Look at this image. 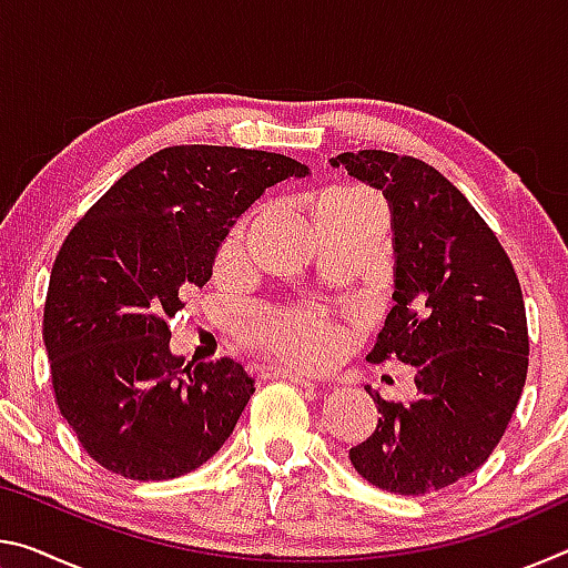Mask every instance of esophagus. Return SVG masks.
Wrapping results in <instances>:
<instances>
[{
	"instance_id": "obj_1",
	"label": "esophagus",
	"mask_w": 568,
	"mask_h": 568,
	"mask_svg": "<svg viewBox=\"0 0 568 568\" xmlns=\"http://www.w3.org/2000/svg\"><path fill=\"white\" fill-rule=\"evenodd\" d=\"M271 376H281V378H287V381H293V383H297V386H303V388H318V381L315 378H311V376H303V373H297V371H273Z\"/></svg>"
}]
</instances>
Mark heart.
Wrapping results in <instances>:
<instances>
[{"label":"heart","instance_id":"obj_1","mask_svg":"<svg viewBox=\"0 0 568 568\" xmlns=\"http://www.w3.org/2000/svg\"><path fill=\"white\" fill-rule=\"evenodd\" d=\"M368 190L361 187H335L325 192L323 200H371ZM243 245V227H235L220 247V263H230ZM247 338L257 348L287 358L301 365H321L338 351L343 333L321 307L305 311H265L255 315L247 328Z\"/></svg>","mask_w":568,"mask_h":568}]
</instances>
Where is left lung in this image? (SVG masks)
<instances>
[{
  "label": "left lung",
  "instance_id": "left-lung-1",
  "mask_svg": "<svg viewBox=\"0 0 568 568\" xmlns=\"http://www.w3.org/2000/svg\"><path fill=\"white\" fill-rule=\"evenodd\" d=\"M381 187L393 213L396 291L371 363L416 365L418 398L378 403L351 464L383 491L423 496L474 474L506 434L528 371L521 285L494 230L423 160L383 150L333 158Z\"/></svg>",
  "mask_w": 568,
  "mask_h": 568
}]
</instances>
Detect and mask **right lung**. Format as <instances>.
<instances>
[{
  "label": "right lung",
  "mask_w": 568,
  "mask_h": 568,
  "mask_svg": "<svg viewBox=\"0 0 568 568\" xmlns=\"http://www.w3.org/2000/svg\"><path fill=\"white\" fill-rule=\"evenodd\" d=\"M307 165L277 152L175 145L142 160L84 213L54 257L44 345L54 403L82 448L132 480L185 476L233 434L255 378L225 355L170 353L168 318L213 275L235 220Z\"/></svg>",
  "instance_id": "right-lung-1"
}]
</instances>
